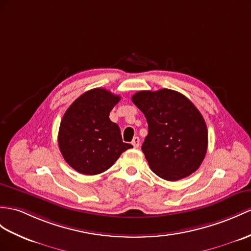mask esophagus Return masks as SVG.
Wrapping results in <instances>:
<instances>
[{"label": "esophagus", "instance_id": "obj_1", "mask_svg": "<svg viewBox=\"0 0 251 251\" xmlns=\"http://www.w3.org/2000/svg\"><path fill=\"white\" fill-rule=\"evenodd\" d=\"M132 145L135 147V148H138L139 147V145H140V139H139V137H134L133 138V140H132Z\"/></svg>", "mask_w": 251, "mask_h": 251}]
</instances>
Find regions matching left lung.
Wrapping results in <instances>:
<instances>
[{
	"mask_svg": "<svg viewBox=\"0 0 251 251\" xmlns=\"http://www.w3.org/2000/svg\"><path fill=\"white\" fill-rule=\"evenodd\" d=\"M132 101L148 122L142 150L152 172L167 181L196 172L206 153L207 129L192 101L166 88L138 91Z\"/></svg>",
	"mask_w": 251,
	"mask_h": 251,
	"instance_id": "obj_1",
	"label": "left lung"
}]
</instances>
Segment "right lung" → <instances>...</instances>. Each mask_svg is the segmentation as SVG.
<instances>
[{"label":"right lung","instance_id":"add662e5","mask_svg":"<svg viewBox=\"0 0 251 251\" xmlns=\"http://www.w3.org/2000/svg\"><path fill=\"white\" fill-rule=\"evenodd\" d=\"M120 100L104 88L86 91L67 109L59 126L58 145L65 161L77 173L105 172L133 146L122 142L109 113Z\"/></svg>","mask_w":251,"mask_h":251}]
</instances>
